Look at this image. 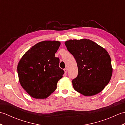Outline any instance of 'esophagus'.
Segmentation results:
<instances>
[{"label":"esophagus","instance_id":"esophagus-1","mask_svg":"<svg viewBox=\"0 0 125 125\" xmlns=\"http://www.w3.org/2000/svg\"><path fill=\"white\" fill-rule=\"evenodd\" d=\"M64 73L66 74L67 73V72H68V69L67 68H65L64 69Z\"/></svg>","mask_w":125,"mask_h":125}]
</instances>
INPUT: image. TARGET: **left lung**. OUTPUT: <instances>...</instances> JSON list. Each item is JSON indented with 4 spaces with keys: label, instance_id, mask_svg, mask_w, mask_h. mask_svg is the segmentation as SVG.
I'll return each instance as SVG.
<instances>
[{
    "label": "left lung",
    "instance_id": "1",
    "mask_svg": "<svg viewBox=\"0 0 125 125\" xmlns=\"http://www.w3.org/2000/svg\"><path fill=\"white\" fill-rule=\"evenodd\" d=\"M65 45L75 57L78 67V76L72 81L74 89L85 96L99 94L112 75L109 54L89 39L69 40Z\"/></svg>",
    "mask_w": 125,
    "mask_h": 125
}]
</instances>
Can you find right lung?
Masks as SVG:
<instances>
[{
    "instance_id": "obj_1",
    "label": "right lung",
    "mask_w": 125,
    "mask_h": 125,
    "mask_svg": "<svg viewBox=\"0 0 125 125\" xmlns=\"http://www.w3.org/2000/svg\"><path fill=\"white\" fill-rule=\"evenodd\" d=\"M61 42L43 41L36 43L22 56L18 64L21 85L35 99H45L56 89L64 71L55 56Z\"/></svg>"
}]
</instances>
